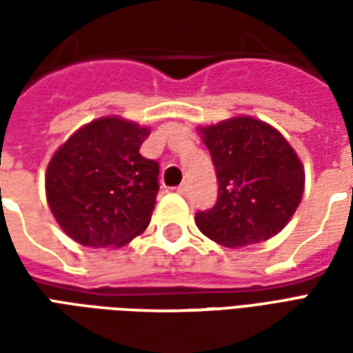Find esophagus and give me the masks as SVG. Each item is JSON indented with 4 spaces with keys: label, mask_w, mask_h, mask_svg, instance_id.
Listing matches in <instances>:
<instances>
[{
    "label": "esophagus",
    "mask_w": 353,
    "mask_h": 353,
    "mask_svg": "<svg viewBox=\"0 0 353 353\" xmlns=\"http://www.w3.org/2000/svg\"><path fill=\"white\" fill-rule=\"evenodd\" d=\"M187 189H189V187H187V183H181L179 187H177L176 191H177V194H185V192H187Z\"/></svg>",
    "instance_id": "obj_1"
}]
</instances>
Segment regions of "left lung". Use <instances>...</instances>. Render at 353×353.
<instances>
[{
	"instance_id": "obj_1",
	"label": "left lung",
	"mask_w": 353,
	"mask_h": 353,
	"mask_svg": "<svg viewBox=\"0 0 353 353\" xmlns=\"http://www.w3.org/2000/svg\"><path fill=\"white\" fill-rule=\"evenodd\" d=\"M199 134L219 183L215 206L194 217L200 232L225 248L259 244L281 232L304 192V166L288 139L250 115L202 124Z\"/></svg>"
}]
</instances>
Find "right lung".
I'll return each mask as SVG.
<instances>
[{
  "label": "right lung",
  "instance_id": "obj_1",
  "mask_svg": "<svg viewBox=\"0 0 353 353\" xmlns=\"http://www.w3.org/2000/svg\"><path fill=\"white\" fill-rule=\"evenodd\" d=\"M149 126L105 115L83 124L50 157L45 194L68 236L87 248H123L153 215L159 164L139 154Z\"/></svg>",
  "mask_w": 353,
  "mask_h": 353
}]
</instances>
